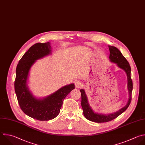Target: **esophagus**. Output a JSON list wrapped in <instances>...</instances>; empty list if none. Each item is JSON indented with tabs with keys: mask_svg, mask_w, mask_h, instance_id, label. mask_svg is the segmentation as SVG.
<instances>
[{
	"mask_svg": "<svg viewBox=\"0 0 145 145\" xmlns=\"http://www.w3.org/2000/svg\"><path fill=\"white\" fill-rule=\"evenodd\" d=\"M75 86L77 88H81V86H82V82L80 81H78V80H77V81H75Z\"/></svg>",
	"mask_w": 145,
	"mask_h": 145,
	"instance_id": "obj_1",
	"label": "esophagus"
}]
</instances>
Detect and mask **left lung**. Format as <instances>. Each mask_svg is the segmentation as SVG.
<instances>
[{"label":"left lung","mask_w":145,"mask_h":145,"mask_svg":"<svg viewBox=\"0 0 145 145\" xmlns=\"http://www.w3.org/2000/svg\"><path fill=\"white\" fill-rule=\"evenodd\" d=\"M109 48L110 51L109 59L110 61L117 64V65L120 68L123 69L126 73L127 76V88L129 93V99L127 104L118 112L113 114L104 115L93 112L88 104V99L84 90L81 89L80 91L81 93V106L83 109L84 115L87 120L97 123L106 122L116 118L127 109L131 100L133 81L131 78V67L130 64L128 61L122 55V53L120 51L118 48L110 45L109 46Z\"/></svg>","instance_id":"8db88e82"}]
</instances>
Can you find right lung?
Segmentation results:
<instances>
[{
    "label": "right lung",
    "instance_id": "obj_1",
    "mask_svg": "<svg viewBox=\"0 0 145 145\" xmlns=\"http://www.w3.org/2000/svg\"><path fill=\"white\" fill-rule=\"evenodd\" d=\"M49 42L33 45L19 60L16 69L15 91L22 110L29 117L39 121H48L56 117L60 113L63 101L74 89L73 84L64 86L42 100L34 97L27 87L29 71L36 60L51 53Z\"/></svg>",
    "mask_w": 145,
    "mask_h": 145
}]
</instances>
